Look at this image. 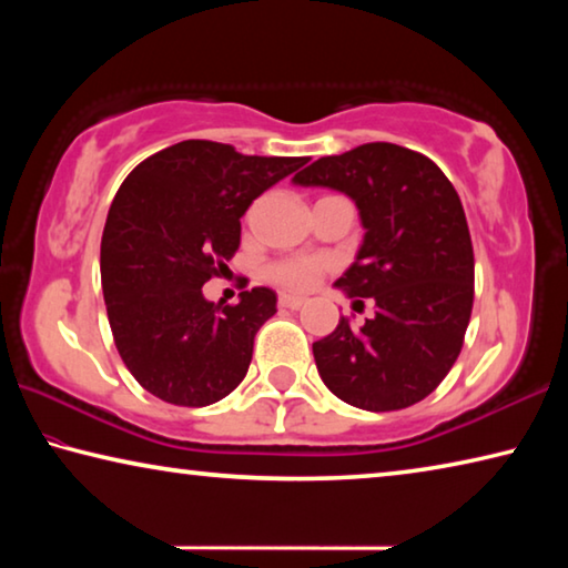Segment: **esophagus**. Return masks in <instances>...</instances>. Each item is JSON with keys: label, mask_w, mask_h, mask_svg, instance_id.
Masks as SVG:
<instances>
[{"label": "esophagus", "mask_w": 568, "mask_h": 568, "mask_svg": "<svg viewBox=\"0 0 568 568\" xmlns=\"http://www.w3.org/2000/svg\"><path fill=\"white\" fill-rule=\"evenodd\" d=\"M303 297H295V295H281L277 297V305L285 307V311H301L303 307Z\"/></svg>", "instance_id": "1"}]
</instances>
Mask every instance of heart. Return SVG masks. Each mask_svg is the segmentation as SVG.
<instances>
[{"label": "heart", "mask_w": 568, "mask_h": 568, "mask_svg": "<svg viewBox=\"0 0 568 568\" xmlns=\"http://www.w3.org/2000/svg\"><path fill=\"white\" fill-rule=\"evenodd\" d=\"M325 263L321 257H287V261H277L267 267V275L273 277L275 283H281L287 291H311L323 273Z\"/></svg>", "instance_id": "heart-1"}]
</instances>
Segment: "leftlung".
<instances>
[{"label":"left lung","mask_w":568,"mask_h":568,"mask_svg":"<svg viewBox=\"0 0 568 568\" xmlns=\"http://www.w3.org/2000/svg\"><path fill=\"white\" fill-rule=\"evenodd\" d=\"M295 185L355 200L365 227L355 263L335 281L376 318L313 343L325 386L355 408L383 413L418 403L454 368L474 307V245L456 187L434 160L368 142L315 160Z\"/></svg>","instance_id":"8db88e82"}]
</instances>
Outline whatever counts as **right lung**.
I'll return each mask as SVG.
<instances>
[{
	"instance_id": "obj_1",
	"label": "right lung",
	"mask_w": 568,
	"mask_h": 568,
	"mask_svg": "<svg viewBox=\"0 0 568 568\" xmlns=\"http://www.w3.org/2000/svg\"><path fill=\"white\" fill-rule=\"evenodd\" d=\"M305 162L185 140L124 178L102 233V293L120 358L152 396L203 408L245 378L275 293L253 287L215 305L203 285L235 255L253 200Z\"/></svg>"
}]
</instances>
